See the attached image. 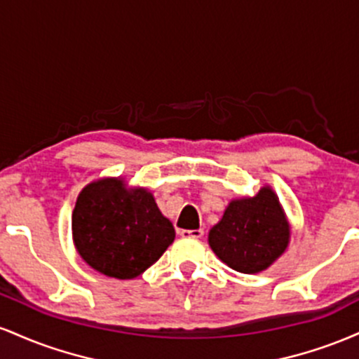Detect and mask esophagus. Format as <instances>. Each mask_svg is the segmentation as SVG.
I'll return each instance as SVG.
<instances>
[{
	"mask_svg": "<svg viewBox=\"0 0 359 359\" xmlns=\"http://www.w3.org/2000/svg\"><path fill=\"white\" fill-rule=\"evenodd\" d=\"M177 233L182 238H203L204 229H179Z\"/></svg>",
	"mask_w": 359,
	"mask_h": 359,
	"instance_id": "obj_1",
	"label": "esophagus"
}]
</instances>
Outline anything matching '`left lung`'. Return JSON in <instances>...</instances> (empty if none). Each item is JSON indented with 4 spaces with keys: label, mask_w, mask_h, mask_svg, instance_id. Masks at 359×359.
Returning a JSON list of instances; mask_svg holds the SVG:
<instances>
[{
    "label": "left lung",
    "mask_w": 359,
    "mask_h": 359,
    "mask_svg": "<svg viewBox=\"0 0 359 359\" xmlns=\"http://www.w3.org/2000/svg\"><path fill=\"white\" fill-rule=\"evenodd\" d=\"M214 253L233 270L258 273L269 269L288 245V224L271 189L233 201L209 231Z\"/></svg>",
    "instance_id": "8db88e82"
}]
</instances>
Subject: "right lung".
Here are the masks:
<instances>
[{
  "instance_id": "1",
  "label": "right lung",
  "mask_w": 359,
  "mask_h": 359,
  "mask_svg": "<svg viewBox=\"0 0 359 359\" xmlns=\"http://www.w3.org/2000/svg\"><path fill=\"white\" fill-rule=\"evenodd\" d=\"M72 234L89 266L119 280L143 273L175 238L154 196L145 189L126 191L119 179L97 180L79 194Z\"/></svg>"
}]
</instances>
